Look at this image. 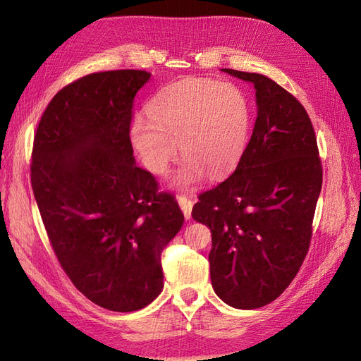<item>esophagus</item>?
Listing matches in <instances>:
<instances>
[{"mask_svg":"<svg viewBox=\"0 0 361 361\" xmlns=\"http://www.w3.org/2000/svg\"><path fill=\"white\" fill-rule=\"evenodd\" d=\"M178 203L180 206V209H182L185 218H187V220H190V218H191V211H192V202L190 199H187V197H183V195H180V197H178Z\"/></svg>","mask_w":361,"mask_h":361,"instance_id":"1","label":"esophagus"}]
</instances>
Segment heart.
I'll return each mask as SVG.
<instances>
[{"instance_id": "b5f03b06", "label": "heart", "mask_w": 361, "mask_h": 361, "mask_svg": "<svg viewBox=\"0 0 361 361\" xmlns=\"http://www.w3.org/2000/svg\"><path fill=\"white\" fill-rule=\"evenodd\" d=\"M147 114L130 123L133 146L145 166L164 174L170 162L185 157L173 182L180 190L231 173L241 159L251 122L245 93L232 82L182 80L157 93Z\"/></svg>"}]
</instances>
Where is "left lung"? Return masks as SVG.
<instances>
[{
  "mask_svg": "<svg viewBox=\"0 0 361 361\" xmlns=\"http://www.w3.org/2000/svg\"><path fill=\"white\" fill-rule=\"evenodd\" d=\"M253 84L257 117L236 170L199 195L192 218L211 228V281L235 309L274 301L307 255L322 166L300 101L260 73L223 69Z\"/></svg>",
  "mask_w": 361,
  "mask_h": 361,
  "instance_id": "left-lung-1",
  "label": "left lung"
}]
</instances>
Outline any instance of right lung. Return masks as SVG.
<instances>
[{"instance_id":"obj_1","label":"right lung","mask_w":361,"mask_h":361,"mask_svg":"<svg viewBox=\"0 0 361 361\" xmlns=\"http://www.w3.org/2000/svg\"><path fill=\"white\" fill-rule=\"evenodd\" d=\"M146 71L85 75L52 97L31 154V187L61 268L82 295L135 312L164 288L161 253L183 224L154 174L135 166L129 129Z\"/></svg>"}]
</instances>
